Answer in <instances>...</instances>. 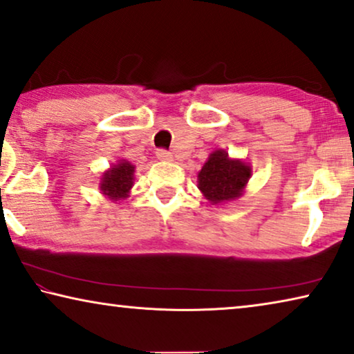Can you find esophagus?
Here are the masks:
<instances>
[{
	"instance_id": "obj_1",
	"label": "esophagus",
	"mask_w": 354,
	"mask_h": 354,
	"mask_svg": "<svg viewBox=\"0 0 354 354\" xmlns=\"http://www.w3.org/2000/svg\"><path fill=\"white\" fill-rule=\"evenodd\" d=\"M156 158L161 160V161H171L172 155L165 149H158V150H156Z\"/></svg>"
}]
</instances>
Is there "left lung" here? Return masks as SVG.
I'll return each instance as SVG.
<instances>
[{
  "label": "left lung",
  "mask_w": 354,
  "mask_h": 354,
  "mask_svg": "<svg viewBox=\"0 0 354 354\" xmlns=\"http://www.w3.org/2000/svg\"><path fill=\"white\" fill-rule=\"evenodd\" d=\"M251 174L245 161L229 158L225 150H215L198 174V188L213 205L224 204L240 198Z\"/></svg>",
  "instance_id": "1"
}]
</instances>
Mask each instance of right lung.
Segmentation results:
<instances>
[{
    "label": "right lung",
    "mask_w": 354,
    "mask_h": 354,
    "mask_svg": "<svg viewBox=\"0 0 354 354\" xmlns=\"http://www.w3.org/2000/svg\"><path fill=\"white\" fill-rule=\"evenodd\" d=\"M135 180V166L130 161L120 160L118 165H113L106 172H103L100 180V191L111 201H120L129 198L130 189Z\"/></svg>",
    "instance_id": "1"
}]
</instances>
